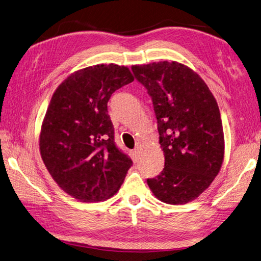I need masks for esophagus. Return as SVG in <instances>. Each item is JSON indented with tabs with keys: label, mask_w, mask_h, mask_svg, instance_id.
Here are the masks:
<instances>
[{
	"label": "esophagus",
	"mask_w": 261,
	"mask_h": 261,
	"mask_svg": "<svg viewBox=\"0 0 261 261\" xmlns=\"http://www.w3.org/2000/svg\"><path fill=\"white\" fill-rule=\"evenodd\" d=\"M130 154H131L132 160L135 161V162H137L139 160V150L138 149H135V150L130 151Z\"/></svg>",
	"instance_id": "obj_1"
}]
</instances>
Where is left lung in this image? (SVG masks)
<instances>
[{"label":"left lung","instance_id":"obj_1","mask_svg":"<svg viewBox=\"0 0 261 261\" xmlns=\"http://www.w3.org/2000/svg\"><path fill=\"white\" fill-rule=\"evenodd\" d=\"M152 99L165 168L147 179L162 202L184 204L199 197L219 173L225 138L217 101L195 71L178 62L133 65Z\"/></svg>","mask_w":261,"mask_h":261}]
</instances>
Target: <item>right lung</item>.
I'll return each instance as SVG.
<instances>
[{
	"label": "right lung",
	"instance_id": "right-lung-1",
	"mask_svg": "<svg viewBox=\"0 0 261 261\" xmlns=\"http://www.w3.org/2000/svg\"><path fill=\"white\" fill-rule=\"evenodd\" d=\"M133 80L126 66L98 64L72 73L52 95L40 133L41 156L58 186L82 202L112 197L132 166L114 143L108 101Z\"/></svg>",
	"mask_w": 261,
	"mask_h": 261
}]
</instances>
